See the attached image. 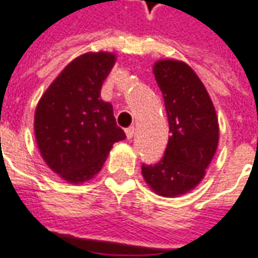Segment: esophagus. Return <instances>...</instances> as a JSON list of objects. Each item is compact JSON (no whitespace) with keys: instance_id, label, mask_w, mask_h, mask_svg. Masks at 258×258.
Returning a JSON list of instances; mask_svg holds the SVG:
<instances>
[{"instance_id":"obj_1","label":"esophagus","mask_w":258,"mask_h":258,"mask_svg":"<svg viewBox=\"0 0 258 258\" xmlns=\"http://www.w3.org/2000/svg\"><path fill=\"white\" fill-rule=\"evenodd\" d=\"M134 133H135L134 127H128V128L125 130V135H127V138H128V140H131V138L134 137Z\"/></svg>"}]
</instances>
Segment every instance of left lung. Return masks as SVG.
<instances>
[{"instance_id": "left-lung-1", "label": "left lung", "mask_w": 258, "mask_h": 258, "mask_svg": "<svg viewBox=\"0 0 258 258\" xmlns=\"http://www.w3.org/2000/svg\"><path fill=\"white\" fill-rule=\"evenodd\" d=\"M153 74L164 98L170 137L155 166H142V177L159 196L189 194L205 178L216 155L220 125L216 107L199 76L177 59H159Z\"/></svg>"}]
</instances>
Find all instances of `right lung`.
Segmentation results:
<instances>
[{"label": "right lung", "mask_w": 258, "mask_h": 258, "mask_svg": "<svg viewBox=\"0 0 258 258\" xmlns=\"http://www.w3.org/2000/svg\"><path fill=\"white\" fill-rule=\"evenodd\" d=\"M116 53L87 52L58 74L37 103L34 135L48 167L69 184L101 171L113 144L125 138L101 88Z\"/></svg>", "instance_id": "right-lung-1"}]
</instances>
